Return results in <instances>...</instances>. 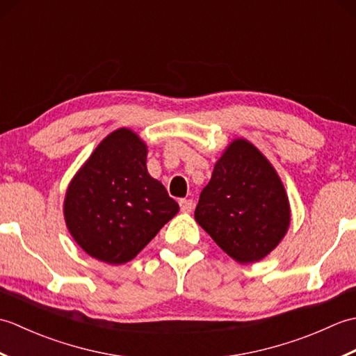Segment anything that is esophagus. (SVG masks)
Listing matches in <instances>:
<instances>
[{
    "instance_id": "1",
    "label": "esophagus",
    "mask_w": 356,
    "mask_h": 356,
    "mask_svg": "<svg viewBox=\"0 0 356 356\" xmlns=\"http://www.w3.org/2000/svg\"><path fill=\"white\" fill-rule=\"evenodd\" d=\"M179 205H180V211H182V213H191L193 207H194L191 199H180Z\"/></svg>"
}]
</instances>
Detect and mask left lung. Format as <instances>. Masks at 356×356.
Wrapping results in <instances>:
<instances>
[{"label": "left lung", "mask_w": 356, "mask_h": 356, "mask_svg": "<svg viewBox=\"0 0 356 356\" xmlns=\"http://www.w3.org/2000/svg\"><path fill=\"white\" fill-rule=\"evenodd\" d=\"M194 218L231 259L249 264L264 259L283 240L291 205L272 163L238 138L216 162Z\"/></svg>", "instance_id": "1"}]
</instances>
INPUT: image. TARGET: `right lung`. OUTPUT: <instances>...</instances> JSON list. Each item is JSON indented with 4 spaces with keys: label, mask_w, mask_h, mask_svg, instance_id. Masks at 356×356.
Masks as SVG:
<instances>
[{
    "label": "right lung",
    "mask_w": 356,
    "mask_h": 356,
    "mask_svg": "<svg viewBox=\"0 0 356 356\" xmlns=\"http://www.w3.org/2000/svg\"><path fill=\"white\" fill-rule=\"evenodd\" d=\"M148 147L130 128L110 133L70 180L64 218L73 240L96 260H133L165 223L177 202L147 170Z\"/></svg>",
    "instance_id": "add662e5"
}]
</instances>
